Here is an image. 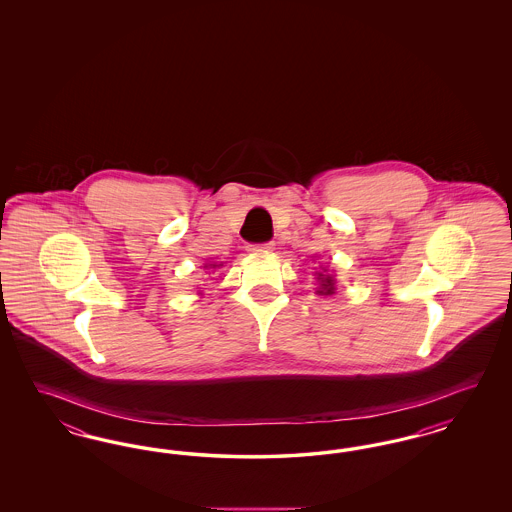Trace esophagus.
<instances>
[{
	"label": "esophagus",
	"instance_id": "obj_1",
	"mask_svg": "<svg viewBox=\"0 0 512 512\" xmlns=\"http://www.w3.org/2000/svg\"><path fill=\"white\" fill-rule=\"evenodd\" d=\"M270 249H274L272 242H267V244L247 245V251H270Z\"/></svg>",
	"mask_w": 512,
	"mask_h": 512
}]
</instances>
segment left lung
I'll list each match as a JSON object with an SVG mask.
<instances>
[{
  "instance_id": "8db88e82",
  "label": "left lung",
  "mask_w": 512,
  "mask_h": 512,
  "mask_svg": "<svg viewBox=\"0 0 512 512\" xmlns=\"http://www.w3.org/2000/svg\"><path fill=\"white\" fill-rule=\"evenodd\" d=\"M317 280L318 284H320V288H318V295H332V293H336V282H334V276L332 274H326V270H322V272H317Z\"/></svg>"
}]
</instances>
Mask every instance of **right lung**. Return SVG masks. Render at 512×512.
Listing matches in <instances>:
<instances>
[{
    "mask_svg": "<svg viewBox=\"0 0 512 512\" xmlns=\"http://www.w3.org/2000/svg\"><path fill=\"white\" fill-rule=\"evenodd\" d=\"M222 267V265H205V268H219Z\"/></svg>",
    "mask_w": 512,
    "mask_h": 512,
    "instance_id": "1",
    "label": "right lung"
}]
</instances>
